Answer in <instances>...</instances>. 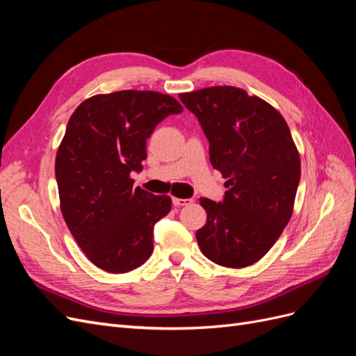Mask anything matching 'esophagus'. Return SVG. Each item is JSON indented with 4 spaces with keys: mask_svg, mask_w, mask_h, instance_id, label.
<instances>
[{
    "mask_svg": "<svg viewBox=\"0 0 356 356\" xmlns=\"http://www.w3.org/2000/svg\"><path fill=\"white\" fill-rule=\"evenodd\" d=\"M172 203L175 204V207H187V204L193 203V199H178V197H174L172 199Z\"/></svg>",
    "mask_w": 356,
    "mask_h": 356,
    "instance_id": "esophagus-1",
    "label": "esophagus"
}]
</instances>
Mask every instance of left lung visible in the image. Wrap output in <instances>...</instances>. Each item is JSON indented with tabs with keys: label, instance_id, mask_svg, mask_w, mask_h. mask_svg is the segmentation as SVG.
<instances>
[{
	"label": "left lung",
	"instance_id": "8db88e82",
	"mask_svg": "<svg viewBox=\"0 0 356 356\" xmlns=\"http://www.w3.org/2000/svg\"><path fill=\"white\" fill-rule=\"evenodd\" d=\"M209 141L211 165L227 178L222 202L202 197L207 224L196 239L224 267L257 263L293 215L300 157L284 117L266 101L232 86L179 95Z\"/></svg>",
	"mask_w": 356,
	"mask_h": 356
}]
</instances>
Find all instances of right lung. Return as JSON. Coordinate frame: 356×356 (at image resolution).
I'll return each mask as SVG.
<instances>
[{
	"label": "right lung",
	"instance_id": "obj_1",
	"mask_svg": "<svg viewBox=\"0 0 356 356\" xmlns=\"http://www.w3.org/2000/svg\"><path fill=\"white\" fill-rule=\"evenodd\" d=\"M182 106L169 95L120 90L81 102L56 154L60 211L89 260L110 273H126L153 254L154 225L172 200L134 188L147 139Z\"/></svg>",
	"mask_w": 356,
	"mask_h": 356
}]
</instances>
